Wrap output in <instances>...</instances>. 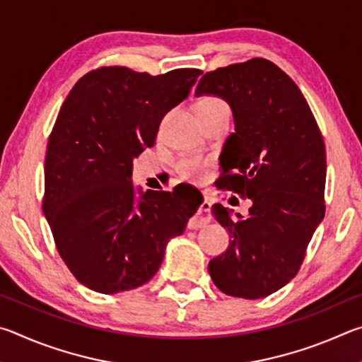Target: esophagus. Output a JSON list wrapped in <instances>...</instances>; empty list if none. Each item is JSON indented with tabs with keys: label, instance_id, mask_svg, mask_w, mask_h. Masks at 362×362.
I'll return each instance as SVG.
<instances>
[{
	"label": "esophagus",
	"instance_id": "34e87169",
	"mask_svg": "<svg viewBox=\"0 0 362 362\" xmlns=\"http://www.w3.org/2000/svg\"><path fill=\"white\" fill-rule=\"evenodd\" d=\"M209 211H211V203L206 199L204 203L201 204V214L206 212V216H204V217H199V218L189 220L188 228H189V230H198V228H203V226H206L207 223H209V222H211V217H209V214H207Z\"/></svg>",
	"mask_w": 362,
	"mask_h": 362
}]
</instances>
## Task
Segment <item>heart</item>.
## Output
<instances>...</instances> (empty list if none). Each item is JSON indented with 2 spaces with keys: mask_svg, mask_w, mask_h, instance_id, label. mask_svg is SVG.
<instances>
[{
  "mask_svg": "<svg viewBox=\"0 0 362 362\" xmlns=\"http://www.w3.org/2000/svg\"><path fill=\"white\" fill-rule=\"evenodd\" d=\"M218 107H226V103L223 100L217 99V97H207V99H203L199 103V108H218ZM179 169L183 175L187 177H194L201 174V169H203V164L198 158H185L179 163Z\"/></svg>",
  "mask_w": 362,
  "mask_h": 362,
  "instance_id": "obj_1",
  "label": "heart"
}]
</instances>
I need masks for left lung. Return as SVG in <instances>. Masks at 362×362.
Instances as JSON below:
<instances>
[{"label":"left lung","mask_w":362,"mask_h":362,"mask_svg":"<svg viewBox=\"0 0 362 362\" xmlns=\"http://www.w3.org/2000/svg\"><path fill=\"white\" fill-rule=\"evenodd\" d=\"M194 95L230 105L235 132L223 144L217 187L252 201L247 217L212 206L230 244L209 262V274L226 296L267 297L296 276L324 218L321 131L298 86L267 59L206 73Z\"/></svg>","instance_id":"obj_1"}]
</instances>
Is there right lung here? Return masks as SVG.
I'll list each match as a JSON object with an SVG mask.
<instances>
[{
  "mask_svg": "<svg viewBox=\"0 0 362 362\" xmlns=\"http://www.w3.org/2000/svg\"><path fill=\"white\" fill-rule=\"evenodd\" d=\"M199 75L103 66L66 95L47 142L42 212L65 265L90 291L118 293L148 283L169 240L203 203L201 193L132 185L134 158L153 146L164 115L187 99Z\"/></svg>",
  "mask_w": 362,
  "mask_h": 362,
  "instance_id": "right-lung-1",
  "label": "right lung"
}]
</instances>
